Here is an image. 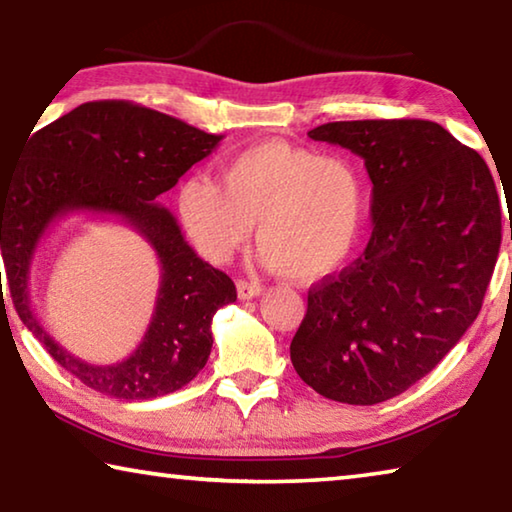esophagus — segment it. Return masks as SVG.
<instances>
[{
	"mask_svg": "<svg viewBox=\"0 0 512 512\" xmlns=\"http://www.w3.org/2000/svg\"><path fill=\"white\" fill-rule=\"evenodd\" d=\"M259 293H262V287H259L257 282H248V280H239V282H237V296H239L241 300L257 298Z\"/></svg>",
	"mask_w": 512,
	"mask_h": 512,
	"instance_id": "34e87169",
	"label": "esophagus"
}]
</instances>
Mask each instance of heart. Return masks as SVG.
Wrapping results in <instances>:
<instances>
[{"instance_id": "1", "label": "heart", "mask_w": 512, "mask_h": 512, "mask_svg": "<svg viewBox=\"0 0 512 512\" xmlns=\"http://www.w3.org/2000/svg\"><path fill=\"white\" fill-rule=\"evenodd\" d=\"M176 212L194 248L214 264L244 248L257 221L262 262L311 284L352 257L366 221V187L341 153L268 140L225 160L219 183L185 178Z\"/></svg>"}]
</instances>
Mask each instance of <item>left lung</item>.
<instances>
[{"instance_id": "left-lung-1", "label": "left lung", "mask_w": 512, "mask_h": 512, "mask_svg": "<svg viewBox=\"0 0 512 512\" xmlns=\"http://www.w3.org/2000/svg\"><path fill=\"white\" fill-rule=\"evenodd\" d=\"M307 135L363 158L372 237L309 289L291 363L327 400L379 404L429 375L479 316L501 246L497 187L436 121H329Z\"/></svg>"}]
</instances>
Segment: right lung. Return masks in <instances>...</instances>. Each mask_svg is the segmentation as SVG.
Here are the masks:
<instances>
[{
  "mask_svg": "<svg viewBox=\"0 0 512 512\" xmlns=\"http://www.w3.org/2000/svg\"><path fill=\"white\" fill-rule=\"evenodd\" d=\"M221 140L131 101H90L33 133L24 160L6 183L0 180V248L17 316L60 366L94 391L153 400L189 384L207 363L212 316L237 300L235 282L194 253L158 198ZM74 211L119 215L150 241L161 262L150 329L131 358L110 367L67 353L30 309L28 277L39 239L51 222Z\"/></svg>",
  "mask_w": 512,
  "mask_h": 512,
  "instance_id": "1",
  "label": "right lung"
}]
</instances>
